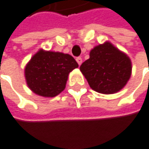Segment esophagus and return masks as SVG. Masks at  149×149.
I'll use <instances>...</instances> for the list:
<instances>
[{
	"label": "esophagus",
	"mask_w": 149,
	"mask_h": 149,
	"mask_svg": "<svg viewBox=\"0 0 149 149\" xmlns=\"http://www.w3.org/2000/svg\"><path fill=\"white\" fill-rule=\"evenodd\" d=\"M76 61L79 63V65H81V63H82V58L81 57H77L76 58Z\"/></svg>",
	"instance_id": "obj_1"
}]
</instances>
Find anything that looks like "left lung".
Segmentation results:
<instances>
[{"label": "left lung", "mask_w": 149, "mask_h": 149, "mask_svg": "<svg viewBox=\"0 0 149 149\" xmlns=\"http://www.w3.org/2000/svg\"><path fill=\"white\" fill-rule=\"evenodd\" d=\"M80 70L93 90L111 94L120 91L130 79L132 62L126 54L106 41L90 51Z\"/></svg>", "instance_id": "8db88e82"}]
</instances>
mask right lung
<instances>
[{
  "mask_svg": "<svg viewBox=\"0 0 149 149\" xmlns=\"http://www.w3.org/2000/svg\"><path fill=\"white\" fill-rule=\"evenodd\" d=\"M79 67L71 56L40 49L24 69L28 87L43 97H55L66 86L69 73Z\"/></svg>",
  "mask_w": 149,
  "mask_h": 149,
  "instance_id": "add662e5",
  "label": "right lung"
}]
</instances>
